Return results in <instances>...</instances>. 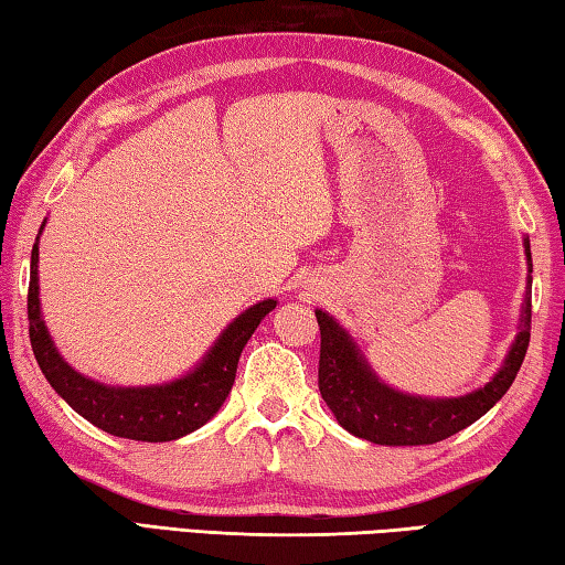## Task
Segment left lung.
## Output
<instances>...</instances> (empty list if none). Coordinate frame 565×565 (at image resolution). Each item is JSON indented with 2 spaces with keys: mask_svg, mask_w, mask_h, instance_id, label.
I'll return each instance as SVG.
<instances>
[{
  "mask_svg": "<svg viewBox=\"0 0 565 565\" xmlns=\"http://www.w3.org/2000/svg\"><path fill=\"white\" fill-rule=\"evenodd\" d=\"M531 289V247L524 239ZM531 291H526L521 309L519 333L511 343L504 365L491 381L461 397H419L399 393L385 385L373 373L363 353L358 351L345 328L335 323L333 316L318 309V331H321V361H318V390L326 405L331 407L338 425L355 437L373 445L413 447L435 445L439 439L457 435L459 429L477 423L487 415L514 383L521 363H524L531 338Z\"/></svg>",
  "mask_w": 565,
  "mask_h": 565,
  "instance_id": "obj_1",
  "label": "left lung"
}]
</instances>
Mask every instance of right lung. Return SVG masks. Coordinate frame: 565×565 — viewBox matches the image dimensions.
<instances>
[{"label": "right lung", "instance_id": "add662e5", "mask_svg": "<svg viewBox=\"0 0 565 565\" xmlns=\"http://www.w3.org/2000/svg\"><path fill=\"white\" fill-rule=\"evenodd\" d=\"M44 227L46 220L41 224L39 234L44 232ZM274 309V299L249 306L224 328L200 365L188 375L175 377V381L140 387L104 385L74 371L51 341L39 303V237L32 249L26 311L29 338H32V351L41 373L46 375L49 385L90 425L108 435L138 439V443L180 439L217 415L234 385L244 345L256 331V326L262 323V318Z\"/></svg>", "mask_w": 565, "mask_h": 565}]
</instances>
